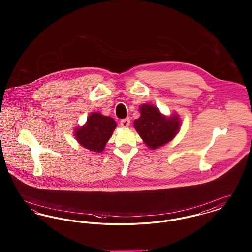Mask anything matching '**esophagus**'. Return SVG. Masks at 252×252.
Returning <instances> with one entry per match:
<instances>
[{
	"mask_svg": "<svg viewBox=\"0 0 252 252\" xmlns=\"http://www.w3.org/2000/svg\"><path fill=\"white\" fill-rule=\"evenodd\" d=\"M120 124H121L122 127H125V128L128 127L129 125H130V120H129V118L123 119Z\"/></svg>",
	"mask_w": 252,
	"mask_h": 252,
	"instance_id": "34e87169",
	"label": "esophagus"
}]
</instances>
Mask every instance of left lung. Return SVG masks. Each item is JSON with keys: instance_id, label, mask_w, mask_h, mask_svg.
<instances>
[{"instance_id": "1", "label": "left lung", "mask_w": 252, "mask_h": 252, "mask_svg": "<svg viewBox=\"0 0 252 252\" xmlns=\"http://www.w3.org/2000/svg\"><path fill=\"white\" fill-rule=\"evenodd\" d=\"M140 117L134 121V128L150 149H157L172 141L180 131L181 120L177 113L163 115L153 104L140 105Z\"/></svg>"}]
</instances>
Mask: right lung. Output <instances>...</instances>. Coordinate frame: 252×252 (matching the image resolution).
Here are the masks:
<instances>
[{
  "instance_id": "right-lung-1",
  "label": "right lung",
  "mask_w": 252,
  "mask_h": 252,
  "mask_svg": "<svg viewBox=\"0 0 252 252\" xmlns=\"http://www.w3.org/2000/svg\"><path fill=\"white\" fill-rule=\"evenodd\" d=\"M116 126L117 123L114 119L100 112H92L85 125L75 128V139L90 151L103 152Z\"/></svg>"
}]
</instances>
